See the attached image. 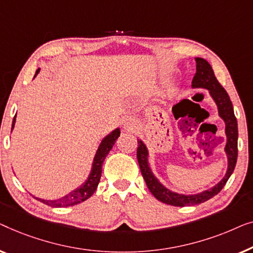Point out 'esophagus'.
Returning <instances> with one entry per match:
<instances>
[{"label": "esophagus", "mask_w": 253, "mask_h": 253, "mask_svg": "<svg viewBox=\"0 0 253 253\" xmlns=\"http://www.w3.org/2000/svg\"><path fill=\"white\" fill-rule=\"evenodd\" d=\"M124 128L127 130H133L136 128V122L133 118H127L124 122Z\"/></svg>", "instance_id": "esophagus-1"}]
</instances>
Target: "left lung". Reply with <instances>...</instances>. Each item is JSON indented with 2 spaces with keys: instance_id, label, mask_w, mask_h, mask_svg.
Instances as JSON below:
<instances>
[{
  "instance_id": "obj_1",
  "label": "left lung",
  "mask_w": 253,
  "mask_h": 253,
  "mask_svg": "<svg viewBox=\"0 0 253 253\" xmlns=\"http://www.w3.org/2000/svg\"><path fill=\"white\" fill-rule=\"evenodd\" d=\"M193 87L194 88H205L209 89L212 98L218 105L219 116L223 119L226 124V136H227V144L225 151L228 157V169L223 179L211 189L203 191L197 195H180L173 193L163 186L159 181L156 179L152 174L150 167L148 164V150L141 140L138 142V147L136 151L137 162L140 165L141 173L143 175V179L147 183L149 190L151 194L163 203L173 206H189V205H197L201 203L209 201L210 198L214 197L218 195L227 181L234 172L235 166L237 162V138H238V130H237V120L234 115V108L230 101L228 94L225 90L220 83L214 76L212 67L210 64L203 58H196V74L193 79Z\"/></svg>"
}]
</instances>
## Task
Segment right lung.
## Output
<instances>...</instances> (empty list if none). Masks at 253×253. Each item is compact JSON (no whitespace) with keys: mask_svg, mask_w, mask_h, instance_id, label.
Instances as JSON below:
<instances>
[{"mask_svg":"<svg viewBox=\"0 0 253 253\" xmlns=\"http://www.w3.org/2000/svg\"><path fill=\"white\" fill-rule=\"evenodd\" d=\"M39 71H40V69H38L37 74L39 73ZM37 74H35V76H37ZM15 123H16V116L15 118H13L11 130L13 129ZM119 135H120V130L119 128H117V129L113 130L111 134H109L105 138H103L102 143L99 144L98 150L95 155L94 163H92L91 172L89 174V176H88L86 182H84L80 188H78V189L72 191V193H70L67 196L56 199V201H45V199H41L38 197L35 198H37L38 201L43 203V204L52 206V208H67V206L79 204V203H83L86 201V199L89 198L91 195L95 193L96 188H97L99 183V179H101V174H102L103 162H104L105 157L108 156L113 145H115V142L117 138L119 137Z\"/></svg>","mask_w":253,"mask_h":253,"instance_id":"1","label":"right lung"}]
</instances>
